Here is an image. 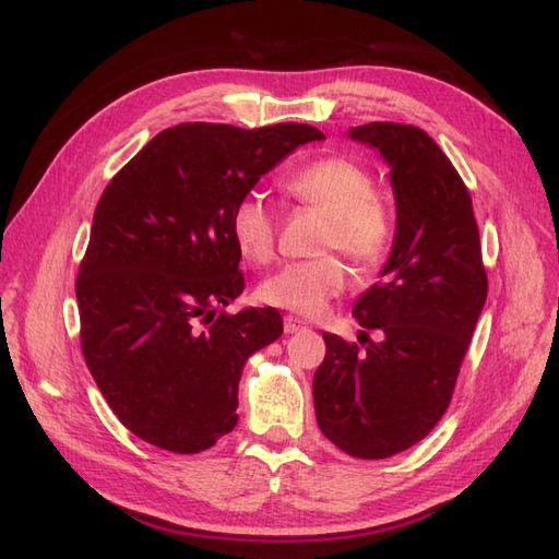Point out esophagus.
<instances>
[{"label":"esophagus","instance_id":"1","mask_svg":"<svg viewBox=\"0 0 559 559\" xmlns=\"http://www.w3.org/2000/svg\"><path fill=\"white\" fill-rule=\"evenodd\" d=\"M283 328H285V333L288 335H293V333H299V331H307V321H302V319H297V317H285L283 319Z\"/></svg>","mask_w":559,"mask_h":559}]
</instances>
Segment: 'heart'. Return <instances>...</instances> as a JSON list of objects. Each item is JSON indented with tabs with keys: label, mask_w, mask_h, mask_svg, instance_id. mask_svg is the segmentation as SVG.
Returning a JSON list of instances; mask_svg holds the SVG:
<instances>
[{
	"label": "heart",
	"mask_w": 559,
	"mask_h": 559,
	"mask_svg": "<svg viewBox=\"0 0 559 559\" xmlns=\"http://www.w3.org/2000/svg\"><path fill=\"white\" fill-rule=\"evenodd\" d=\"M283 189L297 203L328 217L321 246L342 250L354 264L373 266L388 254L392 240V217L376 198L373 177L349 157H323L302 167L283 181ZM231 234L240 254L264 264L274 254L276 214L269 200L250 191L231 212ZM347 269L337 257L290 262L266 276L260 285V299L271 307L288 309L299 317H317L328 299L342 293Z\"/></svg>",
	"instance_id": "obj_1"
}]
</instances>
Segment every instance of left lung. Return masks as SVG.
<instances>
[{
	"label": "left lung",
	"instance_id": "1",
	"mask_svg": "<svg viewBox=\"0 0 559 559\" xmlns=\"http://www.w3.org/2000/svg\"><path fill=\"white\" fill-rule=\"evenodd\" d=\"M347 136L388 163L396 228L380 281L354 305L382 337L359 349L323 333L313 408L337 449L378 461L425 439L447 413L489 285L469 193L435 139L399 122Z\"/></svg>",
	"mask_w": 559,
	"mask_h": 559
}]
</instances>
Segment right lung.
<instances>
[{"label":"right lung","instance_id":"obj_1","mask_svg":"<svg viewBox=\"0 0 559 559\" xmlns=\"http://www.w3.org/2000/svg\"><path fill=\"white\" fill-rule=\"evenodd\" d=\"M311 124L183 122L155 134L98 200L75 283L82 354L108 406L171 453L238 423L246 361L283 333L274 307L224 313L246 288L231 212Z\"/></svg>","mask_w":559,"mask_h":559}]
</instances>
